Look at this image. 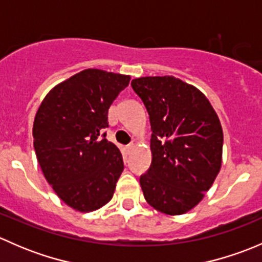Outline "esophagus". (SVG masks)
I'll list each match as a JSON object with an SVG mask.
<instances>
[{
	"mask_svg": "<svg viewBox=\"0 0 262 262\" xmlns=\"http://www.w3.org/2000/svg\"><path fill=\"white\" fill-rule=\"evenodd\" d=\"M133 149H134V144L133 143L129 144V146L126 147V152H128V153H132V150H133Z\"/></svg>",
	"mask_w": 262,
	"mask_h": 262,
	"instance_id": "34e87169",
	"label": "esophagus"
}]
</instances>
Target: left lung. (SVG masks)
Instances as JSON below:
<instances>
[{
  "label": "left lung",
  "instance_id": "left-lung-1",
  "mask_svg": "<svg viewBox=\"0 0 262 262\" xmlns=\"http://www.w3.org/2000/svg\"><path fill=\"white\" fill-rule=\"evenodd\" d=\"M132 87L149 115V170L141 176L150 207L180 215L196 207L221 171L223 130L200 90L173 76L141 77Z\"/></svg>",
  "mask_w": 262,
  "mask_h": 262
}]
</instances>
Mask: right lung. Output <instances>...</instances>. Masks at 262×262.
I'll list each match as a JSON object with an SVG mask.
<instances>
[{
	"mask_svg": "<svg viewBox=\"0 0 262 262\" xmlns=\"http://www.w3.org/2000/svg\"><path fill=\"white\" fill-rule=\"evenodd\" d=\"M129 81L130 76L89 68L53 87L36 112L34 149L44 178L77 212L100 209L114 195L123 157L100 134Z\"/></svg>",
	"mask_w": 262,
	"mask_h": 262,
	"instance_id": "right-lung-1",
	"label": "right lung"
}]
</instances>
